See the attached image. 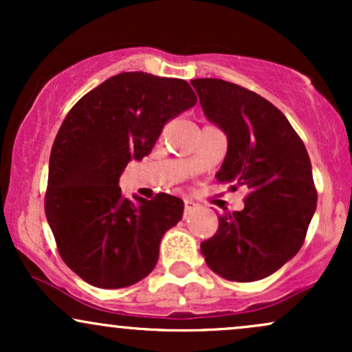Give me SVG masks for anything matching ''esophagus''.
<instances>
[{
  "instance_id": "34e87169",
  "label": "esophagus",
  "mask_w": 352,
  "mask_h": 352,
  "mask_svg": "<svg viewBox=\"0 0 352 352\" xmlns=\"http://www.w3.org/2000/svg\"><path fill=\"white\" fill-rule=\"evenodd\" d=\"M195 208H197L195 201H192V200H188V199L184 200V212H185V217L190 215V213H192Z\"/></svg>"
}]
</instances>
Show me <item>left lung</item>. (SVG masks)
I'll return each instance as SVG.
<instances>
[{
	"mask_svg": "<svg viewBox=\"0 0 352 352\" xmlns=\"http://www.w3.org/2000/svg\"><path fill=\"white\" fill-rule=\"evenodd\" d=\"M190 82L228 139L218 182L250 190L241 212L218 218L201 254L225 280H263L305 243L318 200L309 155L285 114L256 92L221 79Z\"/></svg>",
	"mask_w": 352,
	"mask_h": 352,
	"instance_id": "obj_1",
	"label": "left lung"
}]
</instances>
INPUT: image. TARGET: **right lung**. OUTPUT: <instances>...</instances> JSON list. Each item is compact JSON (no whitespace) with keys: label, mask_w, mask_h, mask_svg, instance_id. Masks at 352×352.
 <instances>
[{"label":"right lung","mask_w":352,"mask_h":352,"mask_svg":"<svg viewBox=\"0 0 352 352\" xmlns=\"http://www.w3.org/2000/svg\"><path fill=\"white\" fill-rule=\"evenodd\" d=\"M195 102L187 80L120 72L80 98L60 124L44 210L60 258L89 285L125 288L155 268L184 201L168 193L131 201L119 177L151 153L165 122Z\"/></svg>","instance_id":"right-lung-1"}]
</instances>
